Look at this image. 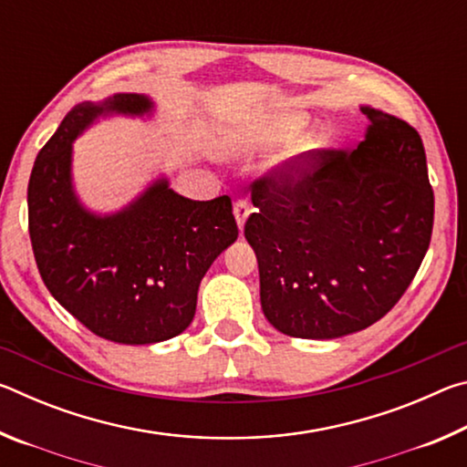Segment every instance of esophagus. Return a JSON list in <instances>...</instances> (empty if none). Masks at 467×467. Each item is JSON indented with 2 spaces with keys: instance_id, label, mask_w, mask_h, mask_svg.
<instances>
[{
  "instance_id": "esophagus-1",
  "label": "esophagus",
  "mask_w": 467,
  "mask_h": 467,
  "mask_svg": "<svg viewBox=\"0 0 467 467\" xmlns=\"http://www.w3.org/2000/svg\"><path fill=\"white\" fill-rule=\"evenodd\" d=\"M249 203L244 202V200H236L234 202V205H233V214H234V220H236V224H239V231L243 233V228H244V223H247V218H249Z\"/></svg>"
}]
</instances>
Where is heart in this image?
Wrapping results in <instances>:
<instances>
[{
	"label": "heart",
	"mask_w": 467,
	"mask_h": 467,
	"mask_svg": "<svg viewBox=\"0 0 467 467\" xmlns=\"http://www.w3.org/2000/svg\"><path fill=\"white\" fill-rule=\"evenodd\" d=\"M303 125H305L303 115H286L282 117V119L262 125V128L223 131L220 148H223L226 154H233V156L253 154V152H259V150L282 144V141H286L292 133L298 131ZM321 150H323L321 140L317 138L303 140L295 150V154L288 158V169H292L295 172L309 169L311 164L317 161Z\"/></svg>",
	"instance_id": "heart-1"
}]
</instances>
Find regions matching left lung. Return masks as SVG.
<instances>
[{"instance_id":"obj_1","label":"left lung","mask_w":467,"mask_h":467,"mask_svg":"<svg viewBox=\"0 0 467 467\" xmlns=\"http://www.w3.org/2000/svg\"><path fill=\"white\" fill-rule=\"evenodd\" d=\"M350 154H321L298 181L253 183L244 239L257 255L265 319L282 334L334 339L379 321L404 295L432 233L422 140L385 110Z\"/></svg>"}]
</instances>
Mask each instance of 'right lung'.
<instances>
[{"label":"right lung","mask_w":467,"mask_h":467,"mask_svg":"<svg viewBox=\"0 0 467 467\" xmlns=\"http://www.w3.org/2000/svg\"><path fill=\"white\" fill-rule=\"evenodd\" d=\"M148 94L84 100L38 152L28 181V231L45 286L110 342L146 346L193 321L200 282L239 236L231 197L195 202L158 175L115 212L86 205L74 183V141L110 117L152 119Z\"/></svg>","instance_id":"1"}]
</instances>
